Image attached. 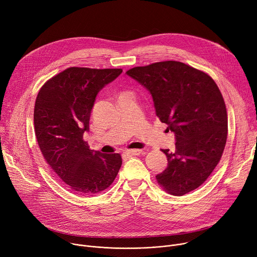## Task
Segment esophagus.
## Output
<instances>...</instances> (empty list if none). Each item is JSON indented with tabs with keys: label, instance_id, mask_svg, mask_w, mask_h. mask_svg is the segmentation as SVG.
Wrapping results in <instances>:
<instances>
[{
	"label": "esophagus",
	"instance_id": "1",
	"mask_svg": "<svg viewBox=\"0 0 257 257\" xmlns=\"http://www.w3.org/2000/svg\"><path fill=\"white\" fill-rule=\"evenodd\" d=\"M125 154L127 155V156H139L140 154H141V151L140 150H127L126 152H125Z\"/></svg>",
	"mask_w": 257,
	"mask_h": 257
}]
</instances>
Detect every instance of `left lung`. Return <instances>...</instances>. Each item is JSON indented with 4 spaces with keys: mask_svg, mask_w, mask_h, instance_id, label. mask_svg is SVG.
Segmentation results:
<instances>
[{
    "mask_svg": "<svg viewBox=\"0 0 257 257\" xmlns=\"http://www.w3.org/2000/svg\"><path fill=\"white\" fill-rule=\"evenodd\" d=\"M127 74L148 88L156 113L176 136V150H161L167 169L156 176L169 194L184 195L206 181L223 156L228 115L224 97L207 73L178 61L134 67Z\"/></svg>",
    "mask_w": 257,
    "mask_h": 257,
    "instance_id": "obj_1",
    "label": "left lung"
}]
</instances>
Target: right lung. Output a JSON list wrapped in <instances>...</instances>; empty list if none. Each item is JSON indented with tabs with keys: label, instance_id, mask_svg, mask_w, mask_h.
I'll return each instance as SVG.
<instances>
[{
	"label": "right lung",
	"instance_id": "add662e5",
	"mask_svg": "<svg viewBox=\"0 0 257 257\" xmlns=\"http://www.w3.org/2000/svg\"><path fill=\"white\" fill-rule=\"evenodd\" d=\"M122 69L70 67L49 79L34 105V132L44 159L76 193L92 196L111 186L122 166L119 154L89 150L83 133L97 92Z\"/></svg>",
	"mask_w": 257,
	"mask_h": 257
}]
</instances>
